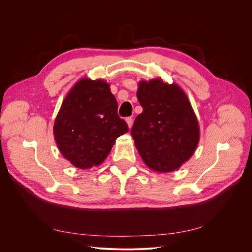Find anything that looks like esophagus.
<instances>
[{
	"instance_id": "obj_1",
	"label": "esophagus",
	"mask_w": 252,
	"mask_h": 252,
	"mask_svg": "<svg viewBox=\"0 0 252 252\" xmlns=\"http://www.w3.org/2000/svg\"><path fill=\"white\" fill-rule=\"evenodd\" d=\"M126 122H127V124H128V127L131 128V126H132V118L131 117L126 118Z\"/></svg>"
}]
</instances>
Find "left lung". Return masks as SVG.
<instances>
[{"mask_svg":"<svg viewBox=\"0 0 252 252\" xmlns=\"http://www.w3.org/2000/svg\"><path fill=\"white\" fill-rule=\"evenodd\" d=\"M136 96L143 112L134 120L131 135L144 163L158 172L179 169L200 140L199 123L186 94L177 84L155 79L141 81Z\"/></svg>","mask_w":252,"mask_h":252,"instance_id":"left-lung-1","label":"left lung"}]
</instances>
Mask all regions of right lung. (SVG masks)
<instances>
[{"instance_id":"right-lung-1","label":"right lung","mask_w":252,"mask_h":252,"mask_svg":"<svg viewBox=\"0 0 252 252\" xmlns=\"http://www.w3.org/2000/svg\"><path fill=\"white\" fill-rule=\"evenodd\" d=\"M126 132L128 125L119 117L118 102L104 80L75 83L53 126L61 154L81 169L101 165L116 140Z\"/></svg>"}]
</instances>
